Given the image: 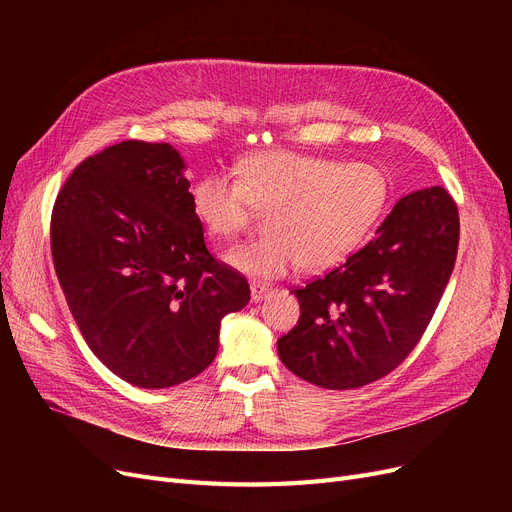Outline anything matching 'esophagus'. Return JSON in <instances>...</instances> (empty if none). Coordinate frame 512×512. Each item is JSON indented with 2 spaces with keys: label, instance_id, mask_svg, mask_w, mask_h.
I'll list each match as a JSON object with an SVG mask.
<instances>
[{
  "label": "esophagus",
  "instance_id": "obj_1",
  "mask_svg": "<svg viewBox=\"0 0 512 512\" xmlns=\"http://www.w3.org/2000/svg\"><path fill=\"white\" fill-rule=\"evenodd\" d=\"M272 286H267V284H259V282H253L251 284V299L255 301V303H259V301H263L267 294H272Z\"/></svg>",
  "mask_w": 512,
  "mask_h": 512
}]
</instances>
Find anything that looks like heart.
Here are the masks:
<instances>
[{"mask_svg":"<svg viewBox=\"0 0 512 512\" xmlns=\"http://www.w3.org/2000/svg\"><path fill=\"white\" fill-rule=\"evenodd\" d=\"M388 180L371 164L297 151H265L240 161L238 180L207 172L191 186V205L205 232L230 240L257 211L267 213L263 238L232 247L224 261L251 278L317 272L351 255L380 220Z\"/></svg>","mask_w":512,"mask_h":512,"instance_id":"heart-1","label":"heart"}]
</instances>
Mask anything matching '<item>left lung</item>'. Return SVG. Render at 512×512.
Segmentation results:
<instances>
[{"label": "left lung", "instance_id": "1", "mask_svg": "<svg viewBox=\"0 0 512 512\" xmlns=\"http://www.w3.org/2000/svg\"><path fill=\"white\" fill-rule=\"evenodd\" d=\"M459 211L442 186L402 197L375 238L294 290L301 317L278 340L282 363L328 390L384 378L413 351L450 280Z\"/></svg>", "mask_w": 512, "mask_h": 512}]
</instances>
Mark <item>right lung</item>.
<instances>
[{"instance_id":"right-lung-1","label":"right lung","mask_w":512,"mask_h":512,"mask_svg":"<svg viewBox=\"0 0 512 512\" xmlns=\"http://www.w3.org/2000/svg\"><path fill=\"white\" fill-rule=\"evenodd\" d=\"M170 143L124 141L85 159L51 215V255L95 357L137 388L195 378L218 355L247 280L211 257Z\"/></svg>"}]
</instances>
